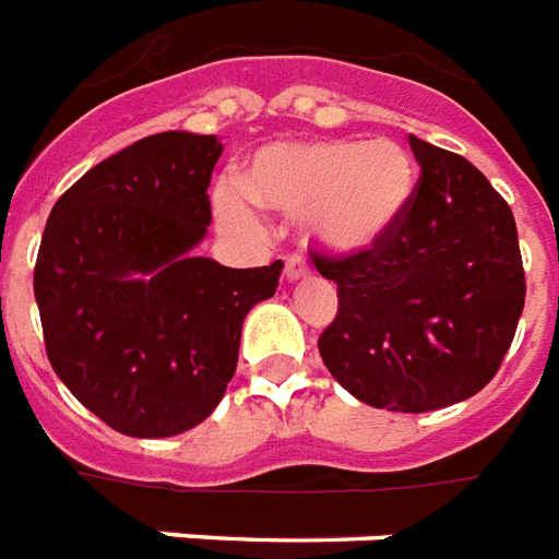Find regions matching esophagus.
<instances>
[{
    "label": "esophagus",
    "mask_w": 559,
    "mask_h": 559,
    "mask_svg": "<svg viewBox=\"0 0 559 559\" xmlns=\"http://www.w3.org/2000/svg\"><path fill=\"white\" fill-rule=\"evenodd\" d=\"M308 272H310V266H308V258H305V254H298V251L287 254V263H284V278L298 281V278H305Z\"/></svg>",
    "instance_id": "34e87169"
}]
</instances>
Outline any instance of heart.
<instances>
[{"mask_svg": "<svg viewBox=\"0 0 559 559\" xmlns=\"http://www.w3.org/2000/svg\"><path fill=\"white\" fill-rule=\"evenodd\" d=\"M413 193V160L393 140H317L263 148L249 190L216 187V213L231 228H254V202L308 213L310 237L331 251H360L381 240Z\"/></svg>", "mask_w": 559, "mask_h": 559, "instance_id": "1", "label": "heart"}]
</instances>
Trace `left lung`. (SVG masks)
I'll use <instances>...</instances> for the list:
<instances>
[{
  "mask_svg": "<svg viewBox=\"0 0 559 559\" xmlns=\"http://www.w3.org/2000/svg\"><path fill=\"white\" fill-rule=\"evenodd\" d=\"M419 181L369 249L310 251L336 284L328 372L372 407L428 413L480 393L525 308L516 219L478 166L411 138Z\"/></svg>",
  "mask_w": 559,
  "mask_h": 559,
  "instance_id": "left-lung-1",
  "label": "left lung"
}]
</instances>
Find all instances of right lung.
Masks as SVG:
<instances>
[{
	"label": "right lung",
	"instance_id": "1",
	"mask_svg": "<svg viewBox=\"0 0 559 559\" xmlns=\"http://www.w3.org/2000/svg\"><path fill=\"white\" fill-rule=\"evenodd\" d=\"M213 134L164 131L110 155L55 202L34 263L49 364L126 437H176L213 413L242 319L284 263L228 270L193 249L211 225Z\"/></svg>",
	"mask_w": 559,
	"mask_h": 559
}]
</instances>
